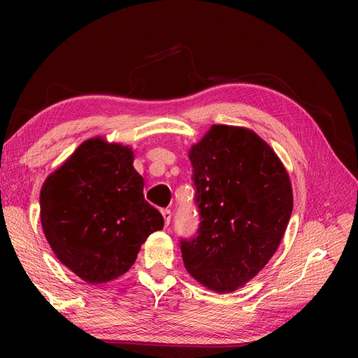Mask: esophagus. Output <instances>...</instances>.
<instances>
[{
    "label": "esophagus",
    "mask_w": 358,
    "mask_h": 358,
    "mask_svg": "<svg viewBox=\"0 0 358 358\" xmlns=\"http://www.w3.org/2000/svg\"><path fill=\"white\" fill-rule=\"evenodd\" d=\"M162 215H163V218H164V224L167 226L171 223V217H172V212L169 210V209H163L162 210Z\"/></svg>",
    "instance_id": "34e87169"
}]
</instances>
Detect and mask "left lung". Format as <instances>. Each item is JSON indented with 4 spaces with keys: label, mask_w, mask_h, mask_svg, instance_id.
Here are the masks:
<instances>
[{
    "label": "left lung",
    "mask_w": 358,
    "mask_h": 358,
    "mask_svg": "<svg viewBox=\"0 0 358 358\" xmlns=\"http://www.w3.org/2000/svg\"><path fill=\"white\" fill-rule=\"evenodd\" d=\"M199 235L181 240L186 271L218 294L252 280L275 254L292 214L289 173L254 131L214 124L189 150Z\"/></svg>",
    "instance_id": "8db88e82"
}]
</instances>
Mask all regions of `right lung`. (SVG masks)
<instances>
[{"instance_id": "right-lung-1", "label": "right lung", "mask_w": 358, "mask_h": 358, "mask_svg": "<svg viewBox=\"0 0 358 358\" xmlns=\"http://www.w3.org/2000/svg\"><path fill=\"white\" fill-rule=\"evenodd\" d=\"M143 187L132 148L101 136L81 143L40 194L43 232L58 260L89 285L131 269L143 243L164 224Z\"/></svg>"}]
</instances>
